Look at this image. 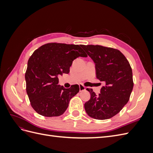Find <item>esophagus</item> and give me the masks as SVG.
Instances as JSON below:
<instances>
[{"mask_svg": "<svg viewBox=\"0 0 153 153\" xmlns=\"http://www.w3.org/2000/svg\"><path fill=\"white\" fill-rule=\"evenodd\" d=\"M79 88H80V92L85 90V87H84V85H82V84H80V85H79Z\"/></svg>", "mask_w": 153, "mask_h": 153, "instance_id": "esophagus-1", "label": "esophagus"}]
</instances>
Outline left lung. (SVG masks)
<instances>
[{
	"label": "left lung",
	"mask_w": 153,
	"mask_h": 153,
	"mask_svg": "<svg viewBox=\"0 0 153 153\" xmlns=\"http://www.w3.org/2000/svg\"><path fill=\"white\" fill-rule=\"evenodd\" d=\"M96 64V77L105 85L84 104L87 114L99 120L108 119L121 111L129 101L133 87V74L126 57L117 49L101 45H81Z\"/></svg>",
	"instance_id": "obj_1"
}]
</instances>
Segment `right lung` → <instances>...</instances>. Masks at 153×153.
I'll return each mask as SVG.
<instances>
[{"mask_svg":"<svg viewBox=\"0 0 153 153\" xmlns=\"http://www.w3.org/2000/svg\"><path fill=\"white\" fill-rule=\"evenodd\" d=\"M78 57H87L79 45L58 43L43 45L32 53L25 78L27 95L37 113L56 117L65 112L80 88L77 84L68 89L57 85L58 75L68 73L73 61Z\"/></svg>","mask_w":153,"mask_h":153,"instance_id":"obj_1","label":"right lung"}]
</instances>
